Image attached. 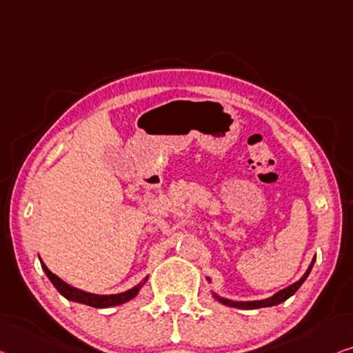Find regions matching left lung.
<instances>
[{
    "label": "left lung",
    "instance_id": "8db88e82",
    "mask_svg": "<svg viewBox=\"0 0 353 353\" xmlns=\"http://www.w3.org/2000/svg\"><path fill=\"white\" fill-rule=\"evenodd\" d=\"M314 261H315V259H312L311 265H309V268H307V271L304 272V276H303L301 279H299L298 282H294V283H292V285H288L287 288H283V290L277 292L276 294H272L271 298L260 299V301H233V299H227V298L219 296L217 293H214V296H215V299H219L220 303L225 304V306L238 307V309H259V307H271V306H276V304H281V303L285 301V299L290 298L292 294H294V292H296L298 288L303 285V282L306 281L307 276H309V272H311V270H312ZM208 281H210L209 277H208Z\"/></svg>",
    "mask_w": 353,
    "mask_h": 353
}]
</instances>
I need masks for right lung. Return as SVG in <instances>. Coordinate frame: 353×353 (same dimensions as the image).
I'll list each match as a JSON object with an SVG mask.
<instances>
[{
  "label": "right lung",
  "mask_w": 353,
  "mask_h": 353,
  "mask_svg": "<svg viewBox=\"0 0 353 353\" xmlns=\"http://www.w3.org/2000/svg\"><path fill=\"white\" fill-rule=\"evenodd\" d=\"M41 266H42V270H44L46 276L50 279L52 283H54V287L66 299H70V301H74V303L87 304V306L98 307V309L120 306V304L130 301V299H133L136 294L139 293L141 287H143L144 283H145V281H147V277H145L144 281L141 282V283H138V285H136V287L130 288V290H126V292L117 293V294H94V293H88V292L79 290V288L70 285V283L63 282L59 276H55L54 272H52L49 268L44 265V261H42V260H41Z\"/></svg>",
  "instance_id": "right-lung-1"
}]
</instances>
